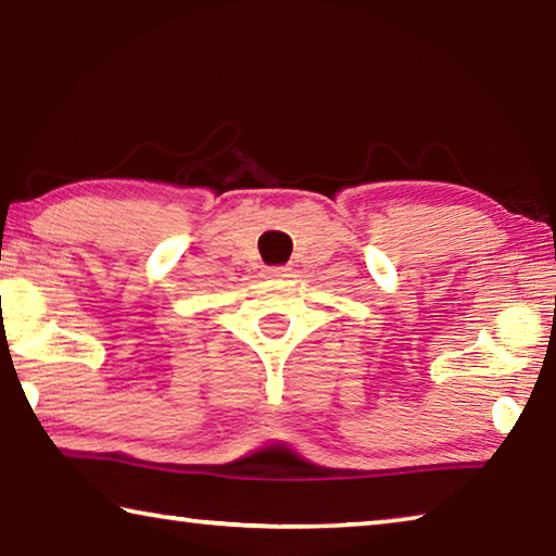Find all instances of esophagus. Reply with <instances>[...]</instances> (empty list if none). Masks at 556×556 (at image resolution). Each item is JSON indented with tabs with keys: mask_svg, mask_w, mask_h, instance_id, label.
I'll use <instances>...</instances> for the list:
<instances>
[{
	"mask_svg": "<svg viewBox=\"0 0 556 556\" xmlns=\"http://www.w3.org/2000/svg\"><path fill=\"white\" fill-rule=\"evenodd\" d=\"M287 267H267V277H287Z\"/></svg>",
	"mask_w": 556,
	"mask_h": 556,
	"instance_id": "1",
	"label": "esophagus"
}]
</instances>
